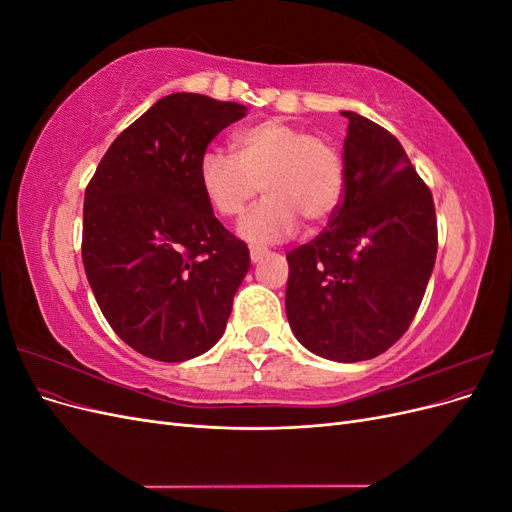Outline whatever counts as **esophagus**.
Masks as SVG:
<instances>
[{
	"label": "esophagus",
	"mask_w": 512,
	"mask_h": 512,
	"mask_svg": "<svg viewBox=\"0 0 512 512\" xmlns=\"http://www.w3.org/2000/svg\"><path fill=\"white\" fill-rule=\"evenodd\" d=\"M267 254H269V252H267V250H260V247H250V258H252V262H260Z\"/></svg>",
	"instance_id": "34e87169"
}]
</instances>
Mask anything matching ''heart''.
Returning <instances> with one entry per match:
<instances>
[{"label":"heart","instance_id":"heart-1","mask_svg":"<svg viewBox=\"0 0 512 512\" xmlns=\"http://www.w3.org/2000/svg\"><path fill=\"white\" fill-rule=\"evenodd\" d=\"M235 158L209 149L198 183L211 209L239 218L262 190L267 198L241 222L252 243L282 241L297 230L327 224L344 198V164L327 138L282 119H265L232 136Z\"/></svg>","mask_w":512,"mask_h":512}]
</instances>
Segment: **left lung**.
<instances>
[{
  "label": "left lung",
  "mask_w": 512,
  "mask_h": 512,
  "mask_svg": "<svg viewBox=\"0 0 512 512\" xmlns=\"http://www.w3.org/2000/svg\"><path fill=\"white\" fill-rule=\"evenodd\" d=\"M344 198L316 239L286 254V316L322 359L367 361L404 335L436 265L433 196L397 138L344 111Z\"/></svg>",
  "instance_id": "1"
}]
</instances>
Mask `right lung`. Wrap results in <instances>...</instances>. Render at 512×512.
Instances as JSON below:
<instances>
[{"label":"right lung","mask_w":512,"mask_h":512,"mask_svg":"<svg viewBox=\"0 0 512 512\" xmlns=\"http://www.w3.org/2000/svg\"><path fill=\"white\" fill-rule=\"evenodd\" d=\"M245 106L170 94L123 130L87 183L83 265L111 329L179 363L222 337L250 250L213 215L198 162Z\"/></svg>","instance_id":"add662e5"}]
</instances>
